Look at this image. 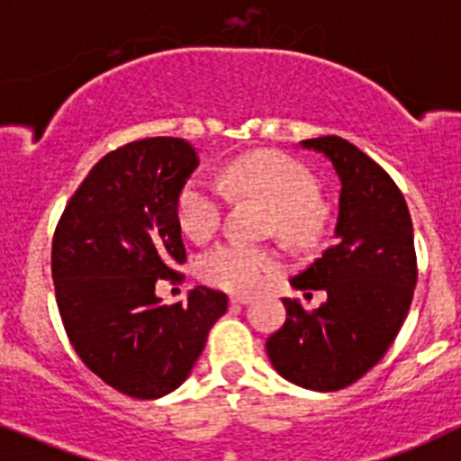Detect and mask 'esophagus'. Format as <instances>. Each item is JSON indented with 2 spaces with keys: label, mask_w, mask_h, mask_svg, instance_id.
Listing matches in <instances>:
<instances>
[{
  "label": "esophagus",
  "mask_w": 461,
  "mask_h": 461,
  "mask_svg": "<svg viewBox=\"0 0 461 461\" xmlns=\"http://www.w3.org/2000/svg\"><path fill=\"white\" fill-rule=\"evenodd\" d=\"M249 299L252 297H248V294H231L230 302L234 303V306H243V303H249Z\"/></svg>",
  "instance_id": "obj_1"
}]
</instances>
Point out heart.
<instances>
[{
    "label": "heart",
    "mask_w": 461,
    "mask_h": 461,
    "mask_svg": "<svg viewBox=\"0 0 461 461\" xmlns=\"http://www.w3.org/2000/svg\"><path fill=\"white\" fill-rule=\"evenodd\" d=\"M222 186L231 194L261 200L275 213V230L284 239L303 240L315 234L317 182L303 164L276 153H254L236 159L222 173ZM225 198L221 189L194 177L177 195L180 230L195 243L212 239L221 227ZM276 270L270 249L243 243H221L198 258V276L213 288L248 293L258 288Z\"/></svg>",
    "instance_id": "heart-1"
}]
</instances>
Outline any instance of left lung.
<instances>
[{
  "mask_svg": "<svg viewBox=\"0 0 461 461\" xmlns=\"http://www.w3.org/2000/svg\"><path fill=\"white\" fill-rule=\"evenodd\" d=\"M321 153L339 180L335 243L290 279L324 290L312 312L284 297L285 324L266 342L279 376L303 390L351 385L385 356L408 317L417 285L412 218L403 194L374 159L342 137L299 141Z\"/></svg>",
  "mask_w": 461,
  "mask_h": 461,
  "instance_id": "1",
  "label": "left lung"
}]
</instances>
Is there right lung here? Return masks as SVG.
I'll return each instance as SVG.
<instances>
[{"mask_svg": "<svg viewBox=\"0 0 461 461\" xmlns=\"http://www.w3.org/2000/svg\"><path fill=\"white\" fill-rule=\"evenodd\" d=\"M198 149L150 137L107 153L62 212L51 275L67 338L89 372L135 399H159L189 378L227 294L195 285L173 306L155 294L186 261L177 195Z\"/></svg>", "mask_w": 461, "mask_h": 461, "instance_id": "1", "label": "right lung"}]
</instances>
